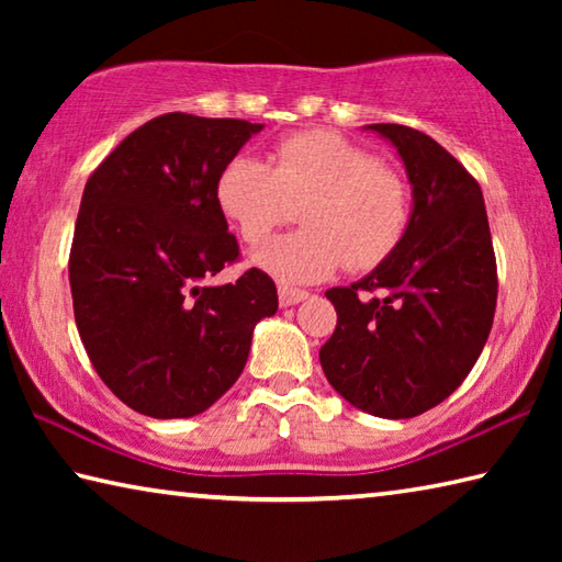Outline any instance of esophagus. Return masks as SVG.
<instances>
[{
    "label": "esophagus",
    "mask_w": 562,
    "mask_h": 562,
    "mask_svg": "<svg viewBox=\"0 0 562 562\" xmlns=\"http://www.w3.org/2000/svg\"><path fill=\"white\" fill-rule=\"evenodd\" d=\"M278 292H280V304H282V307H292V304H297V302L310 297L307 290L290 288V284H280Z\"/></svg>",
    "instance_id": "obj_1"
}]
</instances>
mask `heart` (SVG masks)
Listing matches in <instances>:
<instances>
[{
    "label": "heart",
    "mask_w": 562,
    "mask_h": 562,
    "mask_svg": "<svg viewBox=\"0 0 562 562\" xmlns=\"http://www.w3.org/2000/svg\"><path fill=\"white\" fill-rule=\"evenodd\" d=\"M223 215L247 245L268 240L300 207L302 231L255 252L284 282L325 280L339 268L369 272L404 243L414 195L398 170L331 131L280 138L268 160L237 156L215 186Z\"/></svg>",
    "instance_id": "b5f03b06"
}]
</instances>
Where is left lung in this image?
<instances>
[{"label":"left lung","instance_id":"8db88e82","mask_svg":"<svg viewBox=\"0 0 562 562\" xmlns=\"http://www.w3.org/2000/svg\"><path fill=\"white\" fill-rule=\"evenodd\" d=\"M414 186L412 227L386 262L327 290L337 327L319 349L327 382L382 418H412L451 396L496 315L498 272L479 180L426 133L372 123Z\"/></svg>","mask_w":562,"mask_h":562}]
</instances>
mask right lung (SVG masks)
<instances>
[{"label":"right lung","instance_id":"1","mask_svg":"<svg viewBox=\"0 0 562 562\" xmlns=\"http://www.w3.org/2000/svg\"><path fill=\"white\" fill-rule=\"evenodd\" d=\"M258 131L164 113L87 180L69 255L74 319L97 374L133 412H205L240 376L255 325L278 310V288L258 268L211 284L240 260L217 178Z\"/></svg>","mask_w":562,"mask_h":562}]
</instances>
